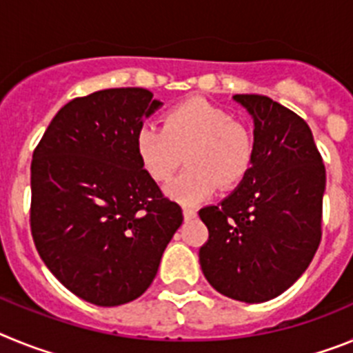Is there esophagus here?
<instances>
[{"label":"esophagus","instance_id":"34e87169","mask_svg":"<svg viewBox=\"0 0 353 353\" xmlns=\"http://www.w3.org/2000/svg\"><path fill=\"white\" fill-rule=\"evenodd\" d=\"M196 217V210L194 208H189V207H183V219L185 221H191Z\"/></svg>","mask_w":353,"mask_h":353}]
</instances>
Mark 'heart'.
<instances>
[{
    "mask_svg": "<svg viewBox=\"0 0 353 353\" xmlns=\"http://www.w3.org/2000/svg\"><path fill=\"white\" fill-rule=\"evenodd\" d=\"M139 164L155 182H168L185 162L189 166L168 187L183 205L235 189L252 166L254 143L245 123L226 109L203 99H191L162 114V127L143 125L134 138Z\"/></svg>",
    "mask_w": 353,
    "mask_h": 353,
    "instance_id": "1",
    "label": "heart"
}]
</instances>
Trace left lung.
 I'll return each instance as SVG.
<instances>
[{
  "label": "left lung",
  "instance_id": "8db88e82",
  "mask_svg": "<svg viewBox=\"0 0 353 353\" xmlns=\"http://www.w3.org/2000/svg\"><path fill=\"white\" fill-rule=\"evenodd\" d=\"M254 120L248 176L219 205L199 210L208 240L199 265L215 290L267 302L304 274L322 240L325 166L310 125L265 95H235Z\"/></svg>",
  "mask_w": 353,
  "mask_h": 353
}]
</instances>
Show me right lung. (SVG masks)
Returning <instances> with one entry per match:
<instances>
[{"instance_id": "obj_1", "label": "right lung", "mask_w": 353, "mask_h": 353, "mask_svg": "<svg viewBox=\"0 0 353 353\" xmlns=\"http://www.w3.org/2000/svg\"><path fill=\"white\" fill-rule=\"evenodd\" d=\"M159 105L145 88L77 97L56 113L33 152L37 251L65 288L95 305L143 295L183 221L134 148L143 118Z\"/></svg>"}]
</instances>
